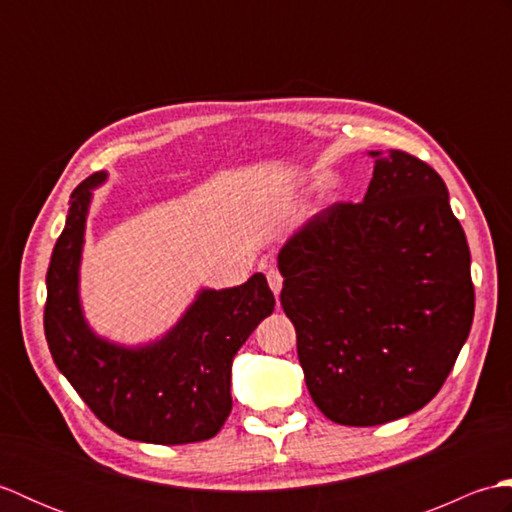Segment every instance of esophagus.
<instances>
[{"mask_svg":"<svg viewBox=\"0 0 512 512\" xmlns=\"http://www.w3.org/2000/svg\"><path fill=\"white\" fill-rule=\"evenodd\" d=\"M266 277H268V286H270V290L275 292V297L279 295L281 292V286H284V277H281V273L277 268H270L268 273H266Z\"/></svg>","mask_w":512,"mask_h":512,"instance_id":"1","label":"esophagus"}]
</instances>
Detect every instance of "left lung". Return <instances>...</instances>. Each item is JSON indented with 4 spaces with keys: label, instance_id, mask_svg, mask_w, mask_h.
I'll use <instances>...</instances> for the list:
<instances>
[{
    "label": "left lung",
    "instance_id": "obj_1",
    "mask_svg": "<svg viewBox=\"0 0 512 512\" xmlns=\"http://www.w3.org/2000/svg\"><path fill=\"white\" fill-rule=\"evenodd\" d=\"M363 202H334L279 250L281 308L314 405L347 427L422 409L469 339L471 250L427 162L369 151Z\"/></svg>",
    "mask_w": 512,
    "mask_h": 512
}]
</instances>
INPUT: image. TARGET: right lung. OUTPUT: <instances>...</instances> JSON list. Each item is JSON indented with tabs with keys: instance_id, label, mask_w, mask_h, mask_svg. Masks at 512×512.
<instances>
[{
	"instance_id": "right-lung-1",
	"label": "right lung",
	"mask_w": 512,
	"mask_h": 512,
	"mask_svg": "<svg viewBox=\"0 0 512 512\" xmlns=\"http://www.w3.org/2000/svg\"><path fill=\"white\" fill-rule=\"evenodd\" d=\"M96 171L70 195L63 233L46 275L43 330L59 372L94 416L118 436L151 444L213 438L233 407L231 365L239 347L275 310L262 273L226 290H202L160 341L123 347L99 339L83 319L79 264Z\"/></svg>"
}]
</instances>
